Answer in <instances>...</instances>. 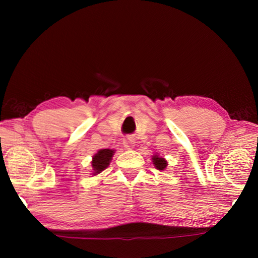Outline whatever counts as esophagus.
I'll list each match as a JSON object with an SVG mask.
<instances>
[{
	"label": "esophagus",
	"mask_w": 258,
	"mask_h": 258,
	"mask_svg": "<svg viewBox=\"0 0 258 258\" xmlns=\"http://www.w3.org/2000/svg\"><path fill=\"white\" fill-rule=\"evenodd\" d=\"M124 147L126 148V149H133V148L135 147V140L134 138H127L124 140Z\"/></svg>",
	"instance_id": "obj_1"
}]
</instances>
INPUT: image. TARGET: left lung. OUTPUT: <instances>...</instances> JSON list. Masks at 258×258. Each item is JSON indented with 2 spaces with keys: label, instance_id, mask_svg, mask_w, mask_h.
Listing matches in <instances>:
<instances>
[{
  "label": "left lung",
  "instance_id": "8db88e82",
  "mask_svg": "<svg viewBox=\"0 0 258 258\" xmlns=\"http://www.w3.org/2000/svg\"><path fill=\"white\" fill-rule=\"evenodd\" d=\"M151 160H152V164H154V166L157 169H158V171H165L166 167H167V165H168L167 160H166L164 157H160L157 154L152 156Z\"/></svg>",
  "mask_w": 258,
  "mask_h": 258
}]
</instances>
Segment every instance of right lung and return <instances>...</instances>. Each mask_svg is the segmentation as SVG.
Masks as SVG:
<instances>
[{
    "label": "right lung",
    "mask_w": 258,
    "mask_h": 258,
    "mask_svg": "<svg viewBox=\"0 0 258 258\" xmlns=\"http://www.w3.org/2000/svg\"><path fill=\"white\" fill-rule=\"evenodd\" d=\"M115 152H116V150H113V149H100V150H98L97 154L93 155L92 161H91V165H92V175L93 176L98 175V174L103 172L104 169L108 167Z\"/></svg>",
    "instance_id": "add662e5"
}]
</instances>
